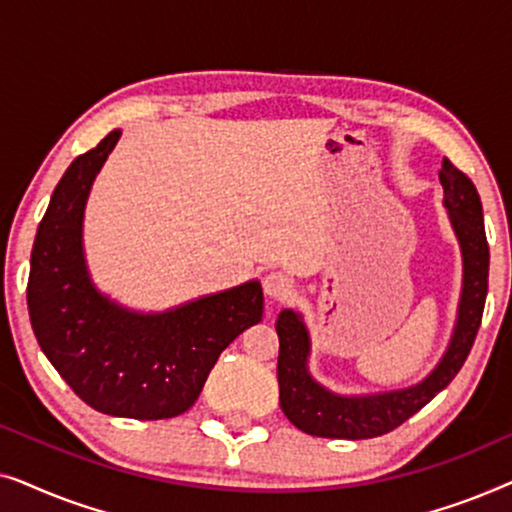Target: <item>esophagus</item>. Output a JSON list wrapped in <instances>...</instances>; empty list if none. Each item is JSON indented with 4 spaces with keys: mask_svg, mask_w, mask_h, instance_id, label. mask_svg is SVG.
<instances>
[{
    "mask_svg": "<svg viewBox=\"0 0 512 512\" xmlns=\"http://www.w3.org/2000/svg\"><path fill=\"white\" fill-rule=\"evenodd\" d=\"M263 289L272 300H286L293 293V279L282 270L268 272L263 277Z\"/></svg>",
    "mask_w": 512,
    "mask_h": 512,
    "instance_id": "obj_1",
    "label": "esophagus"
}]
</instances>
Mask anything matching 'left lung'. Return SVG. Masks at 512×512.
<instances>
[{
    "label": "left lung",
    "instance_id": "1",
    "mask_svg": "<svg viewBox=\"0 0 512 512\" xmlns=\"http://www.w3.org/2000/svg\"><path fill=\"white\" fill-rule=\"evenodd\" d=\"M440 184L445 193L443 205L459 240L461 261H464L457 324H454L445 354L440 356L436 368L412 387L377 391V394H335L314 380L310 366H307L312 340L303 314L282 310L275 324L279 335V405L289 422L300 431L319 438L345 440L384 436L401 426L405 419H410L417 410H422L464 366L475 335H478L482 310H485L489 247L485 223H482V202L473 181L445 158L443 170H440Z\"/></svg>",
    "mask_w": 512,
    "mask_h": 512
}]
</instances>
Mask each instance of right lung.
<instances>
[{
  "mask_svg": "<svg viewBox=\"0 0 512 512\" xmlns=\"http://www.w3.org/2000/svg\"><path fill=\"white\" fill-rule=\"evenodd\" d=\"M121 130L67 167L32 249L27 307L62 380L111 417L170 419L198 401L219 354L263 317L258 279L165 312L130 310L97 289L83 251V214Z\"/></svg>",
  "mask_w": 512,
  "mask_h": 512,
  "instance_id": "1",
  "label": "right lung"
}]
</instances>
